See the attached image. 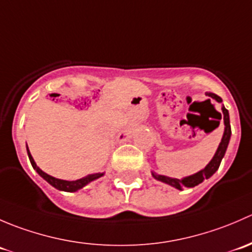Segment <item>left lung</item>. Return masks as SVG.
<instances>
[{"label":"left lung","instance_id":"1","mask_svg":"<svg viewBox=\"0 0 252 252\" xmlns=\"http://www.w3.org/2000/svg\"><path fill=\"white\" fill-rule=\"evenodd\" d=\"M207 95L210 96V97L215 98L217 102H222V98H220L218 95H216V94L207 93ZM222 112H223V114H220V119H223V121H224V126H225L224 134H223V138H222V140H220V146H218L217 151H216L215 156H213V158L211 159L210 163H208L207 166L202 169V171L197 172V173L194 175H190V177L184 178V179H182V180L175 179V178L164 177V175H157L155 173H152V175H154L157 180H159V182L166 183V184L171 185V187H173L178 190H183V188H185V187L187 188L196 187V185H199L200 183L204 182L205 179H208L211 175L215 174L216 171L220 168V161H222L223 156H224L225 150H227L228 144H229V140H230V134H232V130H230V123H229V113H228V110L224 107V106L222 107ZM217 126H220V122L217 123Z\"/></svg>","mask_w":252,"mask_h":252}]
</instances>
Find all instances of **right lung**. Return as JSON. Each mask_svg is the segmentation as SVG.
<instances>
[{"mask_svg":"<svg viewBox=\"0 0 252 252\" xmlns=\"http://www.w3.org/2000/svg\"><path fill=\"white\" fill-rule=\"evenodd\" d=\"M27 151H28V156H29L30 163H32V168L36 169L37 173L41 175V177L44 178V179L48 183V184H51L53 188H56V189H58V190H63V191H69V192L77 191V190L81 189V188H83V187H85V185L89 184V183H90V182H93V180L97 179V178L102 177V175H103V173L89 174V175H86V177L81 178V179L73 180V182H68V180L57 179V178L51 177V175H48L47 173H45L44 171H41V169H40L39 167L36 166V163H35V162H34V158H32V155H30L28 146H27Z\"/></svg>","mask_w":252,"mask_h":252,"instance_id":"add662e5","label":"right lung"}]
</instances>
